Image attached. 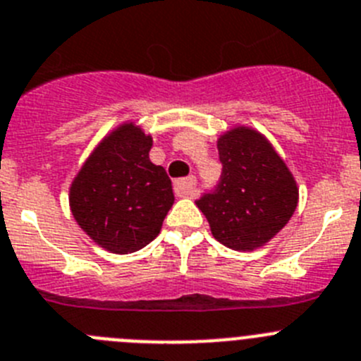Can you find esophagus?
I'll use <instances>...</instances> for the list:
<instances>
[{
	"mask_svg": "<svg viewBox=\"0 0 361 361\" xmlns=\"http://www.w3.org/2000/svg\"><path fill=\"white\" fill-rule=\"evenodd\" d=\"M174 192L180 197H192L196 192V178L188 176L174 181Z\"/></svg>",
	"mask_w": 361,
	"mask_h": 361,
	"instance_id": "esophagus-1",
	"label": "esophagus"
}]
</instances>
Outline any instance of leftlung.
Returning <instances> with one entry per match:
<instances>
[{
  "instance_id": "8db88e82",
  "label": "left lung",
  "mask_w": 361,
  "mask_h": 361,
  "mask_svg": "<svg viewBox=\"0 0 361 361\" xmlns=\"http://www.w3.org/2000/svg\"><path fill=\"white\" fill-rule=\"evenodd\" d=\"M223 174L212 194L196 201L221 245L253 252L288 225L298 187L279 152L257 129L235 126L217 138Z\"/></svg>"
}]
</instances>
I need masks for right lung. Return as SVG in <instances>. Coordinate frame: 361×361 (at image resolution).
I'll use <instances>...</instances> for the list:
<instances>
[{
    "instance_id": "add662e5",
    "label": "right lung",
    "mask_w": 361,
    "mask_h": 361,
    "mask_svg": "<svg viewBox=\"0 0 361 361\" xmlns=\"http://www.w3.org/2000/svg\"><path fill=\"white\" fill-rule=\"evenodd\" d=\"M152 136L135 122L116 126L97 144L70 185L77 225L100 248L133 253L160 233L174 203L173 183L149 160Z\"/></svg>"
}]
</instances>
